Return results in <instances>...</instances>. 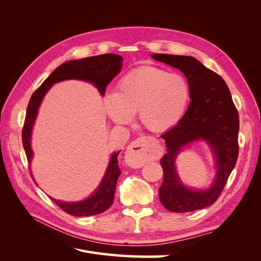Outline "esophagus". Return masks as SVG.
<instances>
[{"label":"esophagus","instance_id":"esophagus-1","mask_svg":"<svg viewBox=\"0 0 261 261\" xmlns=\"http://www.w3.org/2000/svg\"><path fill=\"white\" fill-rule=\"evenodd\" d=\"M163 153V148L155 138L151 136L139 137L126 150V162L132 167H141L150 160H155Z\"/></svg>","mask_w":261,"mask_h":261}]
</instances>
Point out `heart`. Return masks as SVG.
<instances>
[{"label": "heart", "instance_id": "1", "mask_svg": "<svg viewBox=\"0 0 261 261\" xmlns=\"http://www.w3.org/2000/svg\"><path fill=\"white\" fill-rule=\"evenodd\" d=\"M191 100L184 76L161 68L141 66L118 82L115 92L106 97V110L117 124L128 123L138 113L139 121L152 132H164L183 118Z\"/></svg>", "mask_w": 261, "mask_h": 261}]
</instances>
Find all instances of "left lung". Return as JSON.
Instances as JSON below:
<instances>
[{
  "instance_id": "8db88e82",
  "label": "left lung",
  "mask_w": 261,
  "mask_h": 261,
  "mask_svg": "<svg viewBox=\"0 0 261 261\" xmlns=\"http://www.w3.org/2000/svg\"><path fill=\"white\" fill-rule=\"evenodd\" d=\"M151 57L178 68L191 88V103L183 118L161 136L168 152L161 159L164 176L159 188L160 201L172 212L209 207L219 198L238 161L239 112L223 78L198 60L172 54H152ZM198 140H203L211 147L217 165L214 183L206 190L185 187L175 168V160L182 147Z\"/></svg>"
}]
</instances>
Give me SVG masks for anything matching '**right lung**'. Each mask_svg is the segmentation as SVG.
<instances>
[{
	"instance_id": "add662e5",
	"label": "right lung",
	"mask_w": 261,
	"mask_h": 261,
	"mask_svg": "<svg viewBox=\"0 0 261 261\" xmlns=\"http://www.w3.org/2000/svg\"><path fill=\"white\" fill-rule=\"evenodd\" d=\"M122 64V57L117 54L108 53L82 60L67 61L53 70L52 74L33 93L28 103L21 136L22 146L23 149H25L27 160L29 163L31 162V159H33L34 155V151L31 149V134H33V127L38 114V110L45 93L49 91L51 87L59 82L67 80H78L92 83L97 87L101 96H105L107 86L120 73ZM118 153H120V151L111 154V159H110L103 178H102L96 192H93V194L88 197V198L76 202H65L53 198L52 200L63 211L75 217L94 216L108 210L113 203L116 181L121 174V170L120 167H118L117 160Z\"/></svg>"
}]
</instances>
